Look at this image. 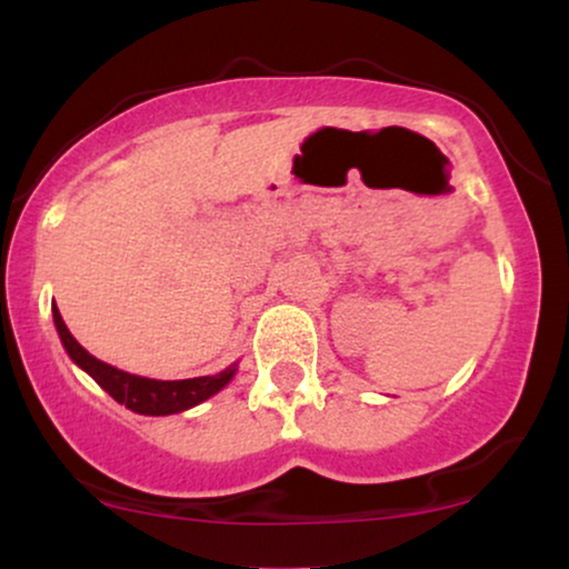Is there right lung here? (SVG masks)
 I'll use <instances>...</instances> for the list:
<instances>
[{"label": "right lung", "mask_w": 569, "mask_h": 569, "mask_svg": "<svg viewBox=\"0 0 569 569\" xmlns=\"http://www.w3.org/2000/svg\"><path fill=\"white\" fill-rule=\"evenodd\" d=\"M53 321L58 329V337H61L63 348H67L69 358L77 363V367L88 371L93 380L107 390L109 396L114 398L117 403H126L130 411L136 415H176V411H184L198 407V403L219 393L227 382L232 380L234 371H238V363L227 367L224 371L211 377H192V380H149V377L128 375V371L109 367V363L98 361L96 356H90L88 350L71 337V331L63 323L61 312L53 305Z\"/></svg>", "instance_id": "1"}]
</instances>
